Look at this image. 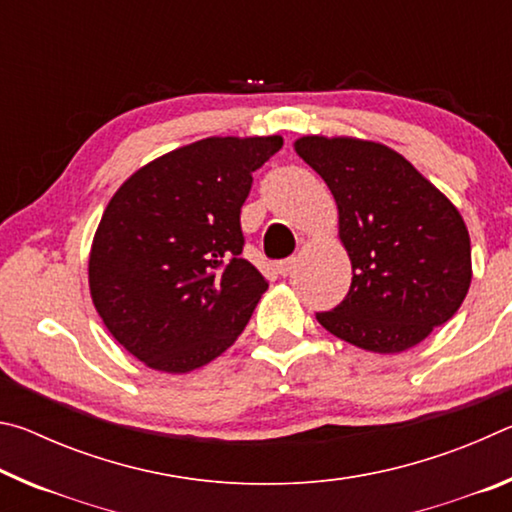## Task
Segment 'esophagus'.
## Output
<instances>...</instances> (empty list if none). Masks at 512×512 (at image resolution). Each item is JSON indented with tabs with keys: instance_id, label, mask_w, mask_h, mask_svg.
Listing matches in <instances>:
<instances>
[{
	"instance_id": "34e87169",
	"label": "esophagus",
	"mask_w": 512,
	"mask_h": 512,
	"mask_svg": "<svg viewBox=\"0 0 512 512\" xmlns=\"http://www.w3.org/2000/svg\"><path fill=\"white\" fill-rule=\"evenodd\" d=\"M293 264H296V257H284V259H280V262L275 264V268H277V273H280V275H289Z\"/></svg>"
}]
</instances>
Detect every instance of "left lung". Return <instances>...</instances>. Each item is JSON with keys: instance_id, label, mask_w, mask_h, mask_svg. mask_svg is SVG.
Returning a JSON list of instances; mask_svg holds the SVG:
<instances>
[{"instance_id": "1", "label": "left lung", "mask_w": 512, "mask_h": 512, "mask_svg": "<svg viewBox=\"0 0 512 512\" xmlns=\"http://www.w3.org/2000/svg\"><path fill=\"white\" fill-rule=\"evenodd\" d=\"M296 153L332 192L352 262L348 296L318 323L379 354L409 350L445 325L472 282L470 235L452 201L379 142L307 135Z\"/></svg>"}]
</instances>
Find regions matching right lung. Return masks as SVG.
Here are the masks:
<instances>
[{
  "mask_svg": "<svg viewBox=\"0 0 512 512\" xmlns=\"http://www.w3.org/2000/svg\"><path fill=\"white\" fill-rule=\"evenodd\" d=\"M282 137H207L135 171L110 198L90 250L103 325L153 370L189 372L244 332L268 282L241 257L253 171Z\"/></svg>",
  "mask_w": 512,
  "mask_h": 512,
  "instance_id": "right-lung-1",
  "label": "right lung"
}]
</instances>
